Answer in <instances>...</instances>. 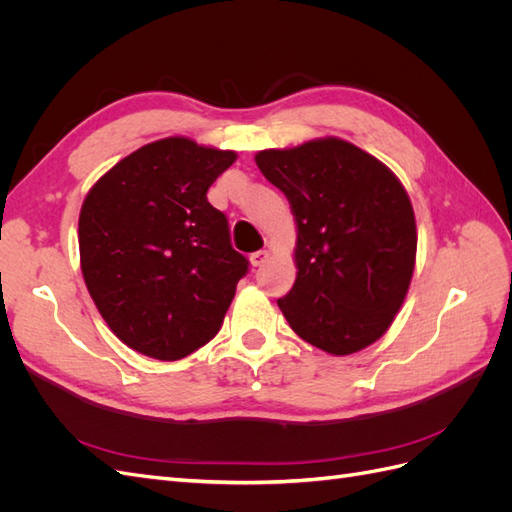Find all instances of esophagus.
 Returning <instances> with one entry per match:
<instances>
[{
  "mask_svg": "<svg viewBox=\"0 0 512 512\" xmlns=\"http://www.w3.org/2000/svg\"><path fill=\"white\" fill-rule=\"evenodd\" d=\"M269 256H271L269 250H258V252H254V254L250 256V262H252L254 267H262V265H265V262L269 260Z\"/></svg>",
  "mask_w": 512,
  "mask_h": 512,
  "instance_id": "34e87169",
  "label": "esophagus"
}]
</instances>
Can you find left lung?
I'll use <instances>...</instances> for the list:
<instances>
[{"mask_svg":"<svg viewBox=\"0 0 512 512\" xmlns=\"http://www.w3.org/2000/svg\"><path fill=\"white\" fill-rule=\"evenodd\" d=\"M260 173L297 224V280L277 301L290 329L333 356L389 331L416 265V220L393 170L344 138L262 149Z\"/></svg>","mask_w":512,"mask_h":512,"instance_id":"1","label":"left lung"}]
</instances>
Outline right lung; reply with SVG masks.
Wrapping results in <instances>:
<instances>
[{
	"mask_svg": "<svg viewBox=\"0 0 512 512\" xmlns=\"http://www.w3.org/2000/svg\"><path fill=\"white\" fill-rule=\"evenodd\" d=\"M237 151L168 136L119 160L79 215L85 286L123 344L177 361L218 335L247 271L207 190Z\"/></svg>",
	"mask_w": 512,
	"mask_h": 512,
	"instance_id": "1",
	"label": "right lung"
}]
</instances>
